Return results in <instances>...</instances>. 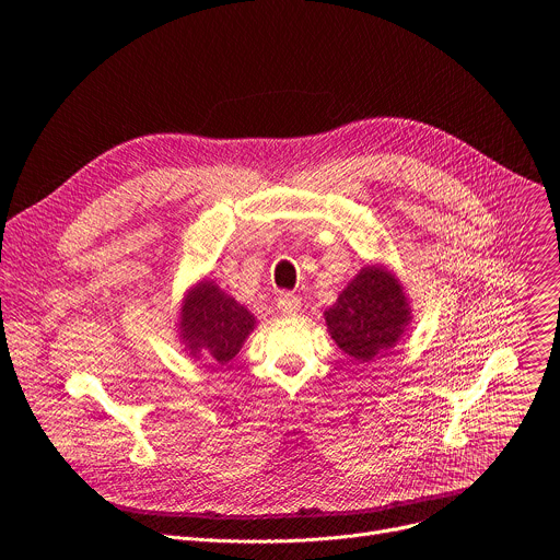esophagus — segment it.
<instances>
[{
  "instance_id": "34e87169",
  "label": "esophagus",
  "mask_w": 560,
  "mask_h": 560,
  "mask_svg": "<svg viewBox=\"0 0 560 560\" xmlns=\"http://www.w3.org/2000/svg\"><path fill=\"white\" fill-rule=\"evenodd\" d=\"M277 310L281 314H296L301 310V299L292 292H281L277 299Z\"/></svg>"
}]
</instances>
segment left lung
<instances>
[{"instance_id": "1", "label": "left lung", "mask_w": 560, "mask_h": 560, "mask_svg": "<svg viewBox=\"0 0 560 560\" xmlns=\"http://www.w3.org/2000/svg\"><path fill=\"white\" fill-rule=\"evenodd\" d=\"M410 322V307L398 281L385 268H363L326 310V324L337 346L368 363L385 354Z\"/></svg>"}]
</instances>
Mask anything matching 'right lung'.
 <instances>
[{"instance_id": "1", "label": "right lung", "mask_w": 560, "mask_h": 560, "mask_svg": "<svg viewBox=\"0 0 560 560\" xmlns=\"http://www.w3.org/2000/svg\"><path fill=\"white\" fill-rule=\"evenodd\" d=\"M182 339L195 359L228 363L255 328V316L212 281L192 288L182 307Z\"/></svg>"}]
</instances>
